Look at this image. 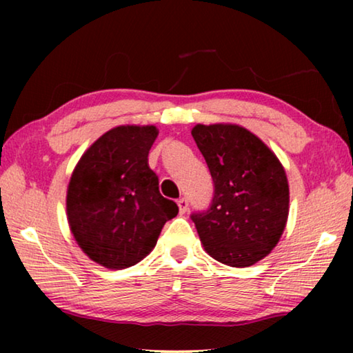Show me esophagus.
<instances>
[{"label":"esophagus","instance_id":"1","mask_svg":"<svg viewBox=\"0 0 353 353\" xmlns=\"http://www.w3.org/2000/svg\"><path fill=\"white\" fill-rule=\"evenodd\" d=\"M177 205H179V212L185 213L188 210V199L187 198H181L177 201Z\"/></svg>","mask_w":353,"mask_h":353}]
</instances>
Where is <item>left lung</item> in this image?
Masks as SVG:
<instances>
[{"label":"left lung","instance_id":"obj_1","mask_svg":"<svg viewBox=\"0 0 353 353\" xmlns=\"http://www.w3.org/2000/svg\"><path fill=\"white\" fill-rule=\"evenodd\" d=\"M191 135L213 181L210 207L190 216L201 241L227 266L254 265L276 248L288 219L283 166L259 137L236 124H198Z\"/></svg>","mask_w":353,"mask_h":353}]
</instances>
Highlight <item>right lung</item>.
<instances>
[{
	"instance_id": "obj_1",
	"label": "right lung",
	"mask_w": 353,
	"mask_h": 353,
	"mask_svg": "<svg viewBox=\"0 0 353 353\" xmlns=\"http://www.w3.org/2000/svg\"><path fill=\"white\" fill-rule=\"evenodd\" d=\"M159 130L118 126L93 143L71 176L68 224L77 244L109 270L134 266L154 249L166 221L179 213L159 191L148 154Z\"/></svg>"
}]
</instances>
